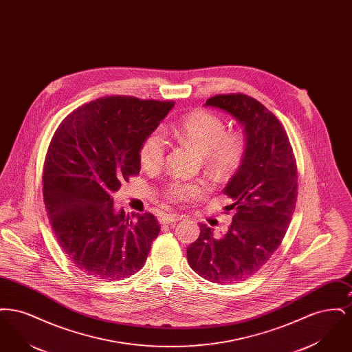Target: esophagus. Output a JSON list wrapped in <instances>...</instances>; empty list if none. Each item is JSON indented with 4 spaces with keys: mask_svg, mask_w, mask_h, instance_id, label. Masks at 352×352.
<instances>
[{
    "mask_svg": "<svg viewBox=\"0 0 352 352\" xmlns=\"http://www.w3.org/2000/svg\"><path fill=\"white\" fill-rule=\"evenodd\" d=\"M181 219H182V215H178V214H165L164 217H161V223H164V224L175 223V221H178Z\"/></svg>",
    "mask_w": 352,
    "mask_h": 352,
    "instance_id": "obj_1",
    "label": "esophagus"
}]
</instances>
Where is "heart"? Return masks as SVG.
Here are the masks:
<instances>
[{
  "label": "heart",
  "instance_id": "heart-1",
  "mask_svg": "<svg viewBox=\"0 0 352 352\" xmlns=\"http://www.w3.org/2000/svg\"><path fill=\"white\" fill-rule=\"evenodd\" d=\"M170 134L186 144H190L204 157L206 164L219 174L232 171L240 164L244 151L243 138L236 133H226V124L221 118L206 111H197L186 116L178 124L170 126ZM166 142L160 132L149 134L140 148V162L142 168L154 170L164 162ZM201 184L174 182L168 188L171 199L182 201L197 197L206 191Z\"/></svg>",
  "mask_w": 352,
  "mask_h": 352
}]
</instances>
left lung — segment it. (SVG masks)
I'll list each match as a JSON object with an SVG mask.
<instances>
[{"label": "left lung", "instance_id": "1", "mask_svg": "<svg viewBox=\"0 0 352 352\" xmlns=\"http://www.w3.org/2000/svg\"><path fill=\"white\" fill-rule=\"evenodd\" d=\"M204 107L234 118L245 142L239 168L221 190L232 199V223L221 236L201 224L187 260L204 280L234 284L263 268L280 247L296 208L297 164L281 122L256 99L219 95Z\"/></svg>", "mask_w": 352, "mask_h": 352}]
</instances>
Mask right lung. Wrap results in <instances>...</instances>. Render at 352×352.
<instances>
[{
  "instance_id": "add662e5",
  "label": "right lung",
  "mask_w": 352,
  "mask_h": 352,
  "mask_svg": "<svg viewBox=\"0 0 352 352\" xmlns=\"http://www.w3.org/2000/svg\"><path fill=\"white\" fill-rule=\"evenodd\" d=\"M171 101L108 96L71 112L51 140L43 198L52 231L74 265L100 280H122L145 265L160 224L125 215L112 195L141 168L140 148Z\"/></svg>"
}]
</instances>
